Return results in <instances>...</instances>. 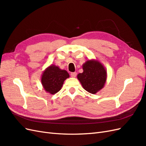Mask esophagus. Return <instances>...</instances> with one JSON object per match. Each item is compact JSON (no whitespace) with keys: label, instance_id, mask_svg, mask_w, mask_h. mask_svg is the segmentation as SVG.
Wrapping results in <instances>:
<instances>
[{"label":"esophagus","instance_id":"obj_1","mask_svg":"<svg viewBox=\"0 0 146 146\" xmlns=\"http://www.w3.org/2000/svg\"><path fill=\"white\" fill-rule=\"evenodd\" d=\"M77 76V72H71L70 73V76L72 77H76Z\"/></svg>","mask_w":146,"mask_h":146}]
</instances>
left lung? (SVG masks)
I'll list each match as a JSON object with an SVG mask.
<instances>
[{"label": "left lung", "mask_w": 146, "mask_h": 146, "mask_svg": "<svg viewBox=\"0 0 146 146\" xmlns=\"http://www.w3.org/2000/svg\"><path fill=\"white\" fill-rule=\"evenodd\" d=\"M83 73L78 74V79L86 91L96 94L104 87L107 72L102 64L94 60L87 61L83 64Z\"/></svg>", "instance_id": "obj_1"}]
</instances>
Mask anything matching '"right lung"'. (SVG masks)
Returning <instances> with one entry per match:
<instances>
[{"mask_svg":"<svg viewBox=\"0 0 146 146\" xmlns=\"http://www.w3.org/2000/svg\"><path fill=\"white\" fill-rule=\"evenodd\" d=\"M69 77L66 70H61L55 66H50L43 72L41 82L45 90L54 94L61 90L64 81Z\"/></svg>","mask_w":146,"mask_h":146,"instance_id":"add662e5","label":"right lung"}]
</instances>
